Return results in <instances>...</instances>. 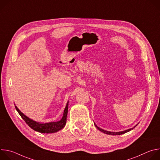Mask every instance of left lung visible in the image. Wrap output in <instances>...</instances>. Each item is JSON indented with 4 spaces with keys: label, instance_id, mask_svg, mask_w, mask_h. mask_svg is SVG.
Wrapping results in <instances>:
<instances>
[{
    "label": "left lung",
    "instance_id": "1",
    "mask_svg": "<svg viewBox=\"0 0 160 160\" xmlns=\"http://www.w3.org/2000/svg\"><path fill=\"white\" fill-rule=\"evenodd\" d=\"M94 125L96 126V127L98 130H99L101 132H103V133H106V134H108V135H122V134H123V133H127V132L130 131L131 130L133 129V128H135V126L138 125V124H137L135 126H134V127H133V128H129V129L125 130H124V131H122V132H110V131H107V130H105L102 129V128H99V127H98V126L96 125L95 123H94Z\"/></svg>",
    "mask_w": 160,
    "mask_h": 160
}]
</instances>
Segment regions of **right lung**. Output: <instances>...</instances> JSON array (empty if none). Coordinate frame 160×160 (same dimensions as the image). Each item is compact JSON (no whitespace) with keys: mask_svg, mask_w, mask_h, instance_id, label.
I'll use <instances>...</instances> for the list:
<instances>
[{"mask_svg":"<svg viewBox=\"0 0 160 160\" xmlns=\"http://www.w3.org/2000/svg\"><path fill=\"white\" fill-rule=\"evenodd\" d=\"M68 102L66 104V106L65 107L63 116L62 118L58 122H49V123H41L38 122L36 121H34L28 117H27L25 115H24L15 105L16 109L19 114V115L21 117V118L25 120V122L28 124V125L33 129L34 130L43 133H55L58 132L59 130L63 128L66 123V118L68 115Z\"/></svg>","mask_w":160,"mask_h":160,"instance_id":"add662e5","label":"right lung"}]
</instances>
